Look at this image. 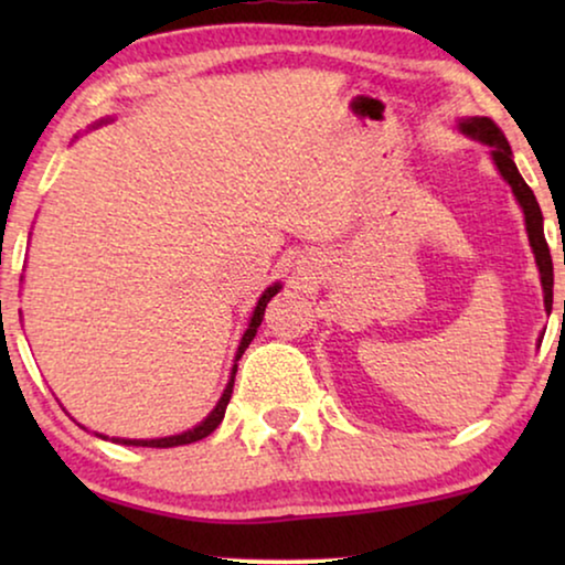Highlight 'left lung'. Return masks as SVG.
I'll return each instance as SVG.
<instances>
[{
	"instance_id": "8db88e82",
	"label": "left lung",
	"mask_w": 565,
	"mask_h": 565,
	"mask_svg": "<svg viewBox=\"0 0 565 565\" xmlns=\"http://www.w3.org/2000/svg\"><path fill=\"white\" fill-rule=\"evenodd\" d=\"M458 128L462 134L476 138L486 146H491V159L501 177L509 182L512 188L516 203H520L522 213H524V226H527V236H530V246L535 252V262L540 269V282H543V292H545V311L551 313L553 308V259H551V249H547L545 242V231H543V213H540V205L535 200V192L527 188V182L522 180L520 169H516L514 159H512V149H509V141L501 134L497 122L491 118H462L458 122Z\"/></svg>"
}]
</instances>
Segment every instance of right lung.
Masks as SVG:
<instances>
[{
    "label": "right lung",
    "instance_id": "right-lung-1",
    "mask_svg": "<svg viewBox=\"0 0 565 565\" xmlns=\"http://www.w3.org/2000/svg\"><path fill=\"white\" fill-rule=\"evenodd\" d=\"M277 290H280V282L269 285V288H267L265 292H262V298L257 300V306H254V313H252L249 329L244 331V337H242V344H238L236 362H238V358H242V354H244L246 347L252 344V339L257 337V329H259V323H262V319H265V308H267L269 300H273V296H275ZM236 367H238V365H234V370H231V381H228V385H226V391H223L221 401H218V404H215L213 412L207 414L205 419L198 424V427H192V429H188V431H182V435H172V437H159V439H120V437H115V443H120V445H136V447H180V445H190V443H198V439L207 437V435H211V431H213L215 427H218V424L223 422V414H226V406H228V401H231V393H234V377H236ZM99 437H103V435H99Z\"/></svg>",
    "mask_w": 565,
    "mask_h": 565
}]
</instances>
